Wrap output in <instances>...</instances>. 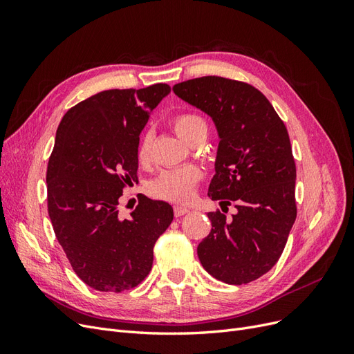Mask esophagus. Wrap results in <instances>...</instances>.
<instances>
[{"instance_id":"esophagus-1","label":"esophagus","mask_w":354,"mask_h":354,"mask_svg":"<svg viewBox=\"0 0 354 354\" xmlns=\"http://www.w3.org/2000/svg\"><path fill=\"white\" fill-rule=\"evenodd\" d=\"M189 211H190V208H187V207L176 205V207H174V216H176V217H181V216H185V214H187Z\"/></svg>"}]
</instances>
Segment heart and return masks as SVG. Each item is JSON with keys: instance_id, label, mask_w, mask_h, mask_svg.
<instances>
[{"instance_id": "b5f03b06", "label": "heart", "mask_w": 354, "mask_h": 354, "mask_svg": "<svg viewBox=\"0 0 354 354\" xmlns=\"http://www.w3.org/2000/svg\"><path fill=\"white\" fill-rule=\"evenodd\" d=\"M176 133L186 143H192L198 137H207L208 124L203 118L194 112L178 113L173 118ZM152 133L145 131L137 143V159L140 164H146L151 158ZM202 178V171L195 165L167 169L160 173L152 183L151 192L159 199L171 202H189L195 196L196 186Z\"/></svg>"}]
</instances>
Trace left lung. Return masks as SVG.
Segmentation results:
<instances>
[{"label":"left lung","instance_id":"left-lung-1","mask_svg":"<svg viewBox=\"0 0 354 354\" xmlns=\"http://www.w3.org/2000/svg\"><path fill=\"white\" fill-rule=\"evenodd\" d=\"M173 91L212 118L220 143L208 196L233 202L227 218L208 212L211 232L199 261L216 279L248 283L279 260L297 217L295 160L283 121L252 85L221 77L176 84Z\"/></svg>","mask_w":354,"mask_h":354}]
</instances>
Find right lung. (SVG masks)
I'll use <instances>...</instances> for the list:
<instances>
[{"label":"right lung","instance_id":"add662e5","mask_svg":"<svg viewBox=\"0 0 354 354\" xmlns=\"http://www.w3.org/2000/svg\"><path fill=\"white\" fill-rule=\"evenodd\" d=\"M171 87L106 90L71 108L47 167V207L73 272L102 292H122L152 269L153 246L173 221V207L143 198L130 220L120 198L137 181V143Z\"/></svg>","mask_w":354,"mask_h":354}]
</instances>
